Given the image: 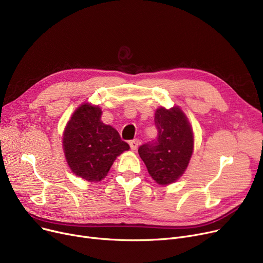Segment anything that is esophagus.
<instances>
[{
	"label": "esophagus",
	"mask_w": 263,
	"mask_h": 263,
	"mask_svg": "<svg viewBox=\"0 0 263 263\" xmlns=\"http://www.w3.org/2000/svg\"><path fill=\"white\" fill-rule=\"evenodd\" d=\"M129 144H130V148H131L132 150H136L137 147H139V145H140V141L137 140V139H134V140L130 141Z\"/></svg>",
	"instance_id": "obj_1"
}]
</instances>
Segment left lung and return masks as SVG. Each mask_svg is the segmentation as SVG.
<instances>
[{"label": "left lung", "mask_w": 263, "mask_h": 263, "mask_svg": "<svg viewBox=\"0 0 263 263\" xmlns=\"http://www.w3.org/2000/svg\"><path fill=\"white\" fill-rule=\"evenodd\" d=\"M156 141L140 146L139 155L148 173L161 185L175 182L186 170L194 145L190 123L182 110L160 107L156 110Z\"/></svg>", "instance_id": "1"}]
</instances>
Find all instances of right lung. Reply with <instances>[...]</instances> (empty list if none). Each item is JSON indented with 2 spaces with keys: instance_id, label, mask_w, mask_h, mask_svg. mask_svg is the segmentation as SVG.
Returning a JSON list of instances; mask_svg holds the SVG:
<instances>
[{
  "instance_id": "1",
  "label": "right lung",
  "mask_w": 263,
  "mask_h": 263,
  "mask_svg": "<svg viewBox=\"0 0 263 263\" xmlns=\"http://www.w3.org/2000/svg\"><path fill=\"white\" fill-rule=\"evenodd\" d=\"M99 106L83 104L68 121L63 139L65 157L73 174L87 181H100L116 157L128 150L119 133L101 120Z\"/></svg>"
}]
</instances>
